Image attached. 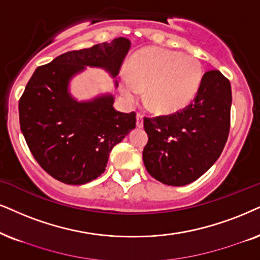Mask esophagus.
<instances>
[{
    "label": "esophagus",
    "instance_id": "obj_1",
    "mask_svg": "<svg viewBox=\"0 0 260 260\" xmlns=\"http://www.w3.org/2000/svg\"><path fill=\"white\" fill-rule=\"evenodd\" d=\"M143 124H144L143 115H141V114H137V126L139 127V128H141V127H143Z\"/></svg>",
    "mask_w": 260,
    "mask_h": 260
}]
</instances>
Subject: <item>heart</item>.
I'll return each mask as SVG.
<instances>
[{"label": "heart", "mask_w": 260, "mask_h": 260, "mask_svg": "<svg viewBox=\"0 0 260 260\" xmlns=\"http://www.w3.org/2000/svg\"><path fill=\"white\" fill-rule=\"evenodd\" d=\"M203 67L196 57L162 48H146L129 61L120 90L128 101L145 90V103L156 114H173L186 108L198 93Z\"/></svg>", "instance_id": "b5f03b06"}]
</instances>
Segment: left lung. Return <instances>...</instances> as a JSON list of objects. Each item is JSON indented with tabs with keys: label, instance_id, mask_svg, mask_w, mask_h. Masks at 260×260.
<instances>
[{
	"label": "left lung",
	"instance_id": "obj_1",
	"mask_svg": "<svg viewBox=\"0 0 260 260\" xmlns=\"http://www.w3.org/2000/svg\"><path fill=\"white\" fill-rule=\"evenodd\" d=\"M231 83L217 70L203 75L198 93L174 114L144 117L147 173L169 186L196 181L221 156L231 128Z\"/></svg>",
	"mask_w": 260,
	"mask_h": 260
}]
</instances>
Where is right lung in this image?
Returning a JSON list of instances; mask_svg holds the SVG:
<instances>
[{
    "label": "right lung",
    "mask_w": 260,
    "mask_h": 260,
    "mask_svg": "<svg viewBox=\"0 0 260 260\" xmlns=\"http://www.w3.org/2000/svg\"><path fill=\"white\" fill-rule=\"evenodd\" d=\"M129 48V39L119 37L64 52L38 67L26 85L19 101L21 132L39 166L58 181L84 185L97 179L113 147L136 128V113L115 110L111 94L78 102L68 92L71 79L86 66L116 77Z\"/></svg>",
    "instance_id": "right-lung-1"
}]
</instances>
